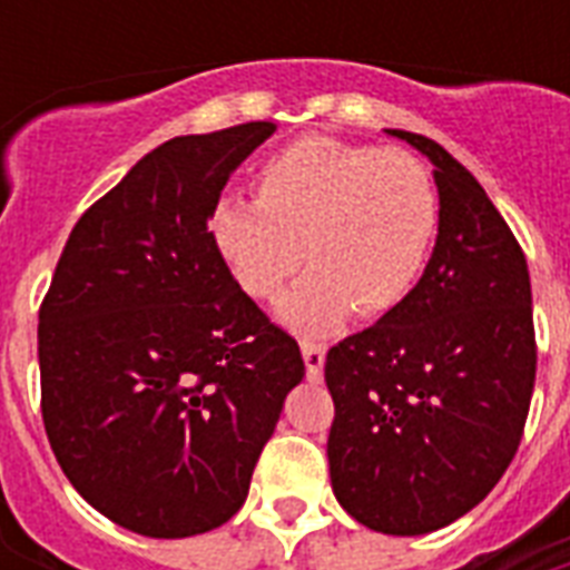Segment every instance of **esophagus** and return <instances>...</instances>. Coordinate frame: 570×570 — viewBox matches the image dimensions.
I'll list each match as a JSON object with an SVG mask.
<instances>
[{"label": "esophagus", "mask_w": 570, "mask_h": 570, "mask_svg": "<svg viewBox=\"0 0 570 570\" xmlns=\"http://www.w3.org/2000/svg\"><path fill=\"white\" fill-rule=\"evenodd\" d=\"M304 366H307V379L322 381V366H325V346L320 343H302Z\"/></svg>", "instance_id": "34e87169"}]
</instances>
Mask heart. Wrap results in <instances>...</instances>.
Wrapping results in <instances>:
<instances>
[{"mask_svg":"<svg viewBox=\"0 0 570 570\" xmlns=\"http://www.w3.org/2000/svg\"><path fill=\"white\" fill-rule=\"evenodd\" d=\"M257 197H222L209 215L215 250L250 298H275L298 334L322 337L357 311H396L423 275L438 233L432 174L405 150L307 136L257 174Z\"/></svg>","mask_w":570,"mask_h":570,"instance_id":"1","label":"heart"}]
</instances>
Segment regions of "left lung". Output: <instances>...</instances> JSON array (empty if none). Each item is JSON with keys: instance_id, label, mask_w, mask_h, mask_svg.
<instances>
[{"instance_id": "1", "label": "left lung", "mask_w": 570, "mask_h": 570, "mask_svg": "<svg viewBox=\"0 0 570 570\" xmlns=\"http://www.w3.org/2000/svg\"><path fill=\"white\" fill-rule=\"evenodd\" d=\"M434 165L438 239L396 311L328 352L331 488L357 523L425 535L479 505L512 464L535 384L521 245L438 141L387 129Z\"/></svg>"}]
</instances>
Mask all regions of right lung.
<instances>
[{
	"mask_svg": "<svg viewBox=\"0 0 570 570\" xmlns=\"http://www.w3.org/2000/svg\"><path fill=\"white\" fill-rule=\"evenodd\" d=\"M275 124L180 136L76 222L40 304V411L70 485L150 539L222 527L304 379L286 331L209 233L230 174Z\"/></svg>",
	"mask_w": 570,
	"mask_h": 570,
	"instance_id": "add662e5",
	"label": "right lung"
}]
</instances>
